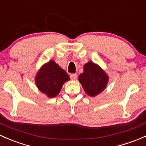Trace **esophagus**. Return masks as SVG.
<instances>
[{"mask_svg": "<svg viewBox=\"0 0 146 146\" xmlns=\"http://www.w3.org/2000/svg\"><path fill=\"white\" fill-rule=\"evenodd\" d=\"M70 79L73 80H75L77 79V75L76 74H71L70 76Z\"/></svg>", "mask_w": 146, "mask_h": 146, "instance_id": "1", "label": "esophagus"}]
</instances>
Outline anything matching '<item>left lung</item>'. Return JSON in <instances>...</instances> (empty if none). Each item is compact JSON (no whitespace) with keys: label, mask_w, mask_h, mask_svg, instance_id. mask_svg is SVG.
<instances>
[{"label":"left lung","mask_w":146,"mask_h":146,"mask_svg":"<svg viewBox=\"0 0 146 146\" xmlns=\"http://www.w3.org/2000/svg\"><path fill=\"white\" fill-rule=\"evenodd\" d=\"M86 94L95 96L104 91L108 81V76L97 64L89 61L84 66V71L78 77Z\"/></svg>","instance_id":"8db88e82"}]
</instances>
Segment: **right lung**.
I'll return each mask as SVG.
<instances>
[{
    "mask_svg": "<svg viewBox=\"0 0 146 146\" xmlns=\"http://www.w3.org/2000/svg\"><path fill=\"white\" fill-rule=\"evenodd\" d=\"M70 79L64 69L51 60L42 66L36 76V84L41 92L49 98L59 94L64 82Z\"/></svg>",
    "mask_w": 146,
    "mask_h": 146,
    "instance_id": "add662e5",
    "label": "right lung"
}]
</instances>
